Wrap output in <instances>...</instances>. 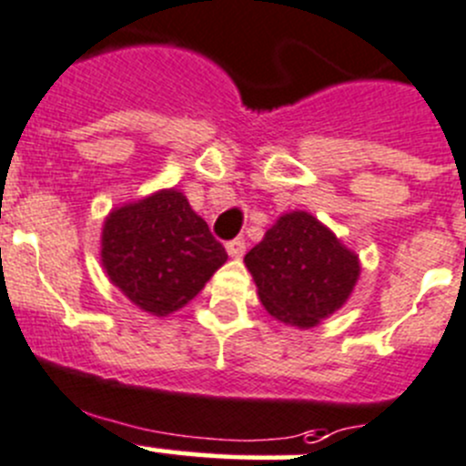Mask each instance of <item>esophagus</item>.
Segmentation results:
<instances>
[{"instance_id":"34e87169","label":"esophagus","mask_w":466,"mask_h":466,"mask_svg":"<svg viewBox=\"0 0 466 466\" xmlns=\"http://www.w3.org/2000/svg\"><path fill=\"white\" fill-rule=\"evenodd\" d=\"M226 251H228V256H233V258H240V256L247 251L245 238H236V240H230L228 245H226Z\"/></svg>"}]
</instances>
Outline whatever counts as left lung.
<instances>
[{
    "instance_id": "obj_1",
    "label": "left lung",
    "mask_w": 466,
    "mask_h": 466,
    "mask_svg": "<svg viewBox=\"0 0 466 466\" xmlns=\"http://www.w3.org/2000/svg\"><path fill=\"white\" fill-rule=\"evenodd\" d=\"M263 307L286 326L314 328L351 296L360 275L353 251L307 212L277 219L245 256Z\"/></svg>"
}]
</instances>
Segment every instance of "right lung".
<instances>
[{
  "label": "right lung",
  "instance_id": "obj_1",
  "mask_svg": "<svg viewBox=\"0 0 466 466\" xmlns=\"http://www.w3.org/2000/svg\"><path fill=\"white\" fill-rule=\"evenodd\" d=\"M228 258L208 224L175 189L110 212L101 261L110 281L155 317L185 307Z\"/></svg>",
  "mask_w": 466,
  "mask_h": 466
}]
</instances>
